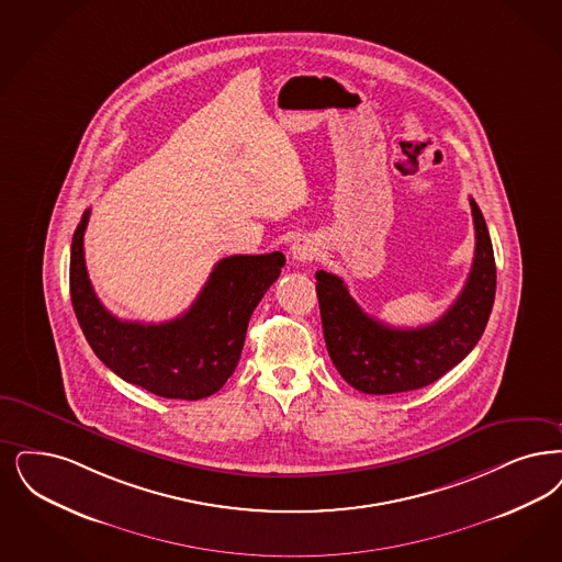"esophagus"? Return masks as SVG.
I'll return each mask as SVG.
<instances>
[{
    "instance_id": "1",
    "label": "esophagus",
    "mask_w": 562,
    "mask_h": 562,
    "mask_svg": "<svg viewBox=\"0 0 562 562\" xmlns=\"http://www.w3.org/2000/svg\"><path fill=\"white\" fill-rule=\"evenodd\" d=\"M292 259L299 261V263H307V261H314L315 255H317V245L312 238L303 236V238H296L294 245L291 248Z\"/></svg>"
}]
</instances>
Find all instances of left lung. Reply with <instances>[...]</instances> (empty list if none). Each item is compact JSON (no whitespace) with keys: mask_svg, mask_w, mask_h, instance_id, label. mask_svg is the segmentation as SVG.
<instances>
[{"mask_svg":"<svg viewBox=\"0 0 562 562\" xmlns=\"http://www.w3.org/2000/svg\"><path fill=\"white\" fill-rule=\"evenodd\" d=\"M474 259L453 305L432 324L393 328L361 310L345 282L315 273V292L328 356L338 374L368 395L423 389L464 360L483 335L495 299L492 238L481 209L471 199Z\"/></svg>","mask_w":562,"mask_h":562,"instance_id":"left-lung-1","label":"left lung"}]
</instances>
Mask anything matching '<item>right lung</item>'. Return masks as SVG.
Segmentation results:
<instances>
[{"mask_svg":"<svg viewBox=\"0 0 562 562\" xmlns=\"http://www.w3.org/2000/svg\"><path fill=\"white\" fill-rule=\"evenodd\" d=\"M90 209L70 245V301L93 353L123 381L167 400H202L234 374L250 315L278 280L286 257L232 255L222 259L192 307L162 324L123 322L91 289L83 234Z\"/></svg>","mask_w":562,"mask_h":562,"instance_id":"obj_1","label":"right lung"}]
</instances>
